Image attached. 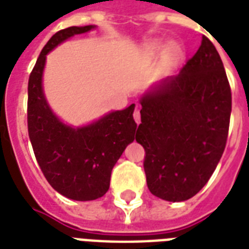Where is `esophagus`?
I'll return each instance as SVG.
<instances>
[{
  "label": "esophagus",
  "mask_w": 249,
  "mask_h": 249,
  "mask_svg": "<svg viewBox=\"0 0 249 249\" xmlns=\"http://www.w3.org/2000/svg\"><path fill=\"white\" fill-rule=\"evenodd\" d=\"M133 117H134V120H136L137 124H140V123H141V112H140V109H136V111H134V113H133Z\"/></svg>",
  "instance_id": "esophagus-1"
}]
</instances>
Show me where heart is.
<instances>
[{
    "label": "heart",
    "mask_w": 249,
    "mask_h": 249,
    "mask_svg": "<svg viewBox=\"0 0 249 249\" xmlns=\"http://www.w3.org/2000/svg\"><path fill=\"white\" fill-rule=\"evenodd\" d=\"M165 52H168V58L170 60H177L181 56V50L177 46H170L163 41H152L146 46V53L150 56H156Z\"/></svg>",
    "instance_id": "heart-1"
}]
</instances>
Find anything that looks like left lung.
Returning a JSON list of instances; mask_svg holds the SVG:
<instances>
[{
    "label": "left lung",
    "instance_id": "8db88e82",
    "mask_svg": "<svg viewBox=\"0 0 249 249\" xmlns=\"http://www.w3.org/2000/svg\"><path fill=\"white\" fill-rule=\"evenodd\" d=\"M136 141L146 151L148 190L166 201H183L208 182L228 140L231 90L214 45L200 48L178 75L141 97Z\"/></svg>",
    "mask_w": 249,
    "mask_h": 249
}]
</instances>
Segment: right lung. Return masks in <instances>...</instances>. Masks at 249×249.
Segmentation results:
<instances>
[{
	"label": "right lung",
	"instance_id": "1",
	"mask_svg": "<svg viewBox=\"0 0 249 249\" xmlns=\"http://www.w3.org/2000/svg\"><path fill=\"white\" fill-rule=\"evenodd\" d=\"M95 25L70 27L56 32L42 49L28 81V133L35 156L52 187L72 200H95L109 189L113 165L134 141L136 105L111 111L83 126L64 124L50 108L42 76L46 55L75 35Z\"/></svg>",
	"mask_w": 249,
	"mask_h": 249
}]
</instances>
